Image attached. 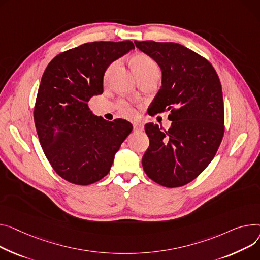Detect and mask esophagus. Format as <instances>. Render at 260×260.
<instances>
[{
    "mask_svg": "<svg viewBox=\"0 0 260 260\" xmlns=\"http://www.w3.org/2000/svg\"><path fill=\"white\" fill-rule=\"evenodd\" d=\"M143 129V125L140 123H134V132H141Z\"/></svg>",
    "mask_w": 260,
    "mask_h": 260,
    "instance_id": "esophagus-1",
    "label": "esophagus"
}]
</instances>
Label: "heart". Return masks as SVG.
Returning a JSON list of instances; mask_svg holds the SVG:
<instances>
[{
	"label": "heart",
	"instance_id": "1",
	"mask_svg": "<svg viewBox=\"0 0 260 260\" xmlns=\"http://www.w3.org/2000/svg\"><path fill=\"white\" fill-rule=\"evenodd\" d=\"M132 64L134 70L136 72V74L138 75V77L143 76V75H148V74H160V68L158 66V63L155 62L151 57H149L148 55L145 54H138L135 55L132 58ZM116 63H113L106 73V78H109L112 71L114 70ZM121 112L126 117H134L135 116V110L134 108H132L127 103L123 102L121 103Z\"/></svg>",
	"mask_w": 260,
	"mask_h": 260
}]
</instances>
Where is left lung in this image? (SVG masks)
I'll list each match as a JSON object with an SVG mask.
<instances>
[{"instance_id":"left-lung-1","label":"left lung","mask_w":260,"mask_h":260,"mask_svg":"<svg viewBox=\"0 0 260 260\" xmlns=\"http://www.w3.org/2000/svg\"><path fill=\"white\" fill-rule=\"evenodd\" d=\"M136 47L161 69L162 85L149 115L170 112L168 131L145 124L149 146L142 158L153 182L175 188L193 181L210 164L223 136V99L212 64L177 43L138 42Z\"/></svg>"}]
</instances>
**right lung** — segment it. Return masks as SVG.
I'll return each instance as SVG.
<instances>
[{"instance_id": "obj_1", "label": "right lung", "mask_w": 260, "mask_h": 260, "mask_svg": "<svg viewBox=\"0 0 260 260\" xmlns=\"http://www.w3.org/2000/svg\"><path fill=\"white\" fill-rule=\"evenodd\" d=\"M135 49L133 42H93L55 56L42 76L34 107L42 148L66 181L90 185L105 178L133 131L127 120H105L88 102L103 93L109 66Z\"/></svg>"}]
</instances>
